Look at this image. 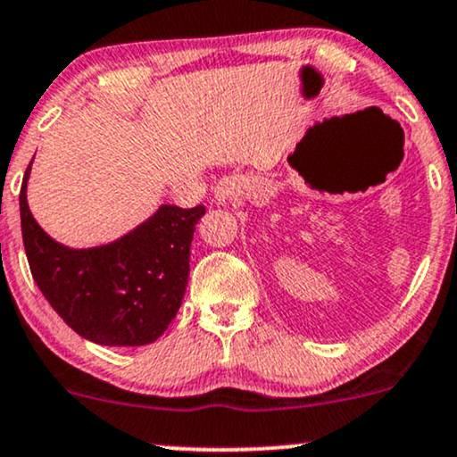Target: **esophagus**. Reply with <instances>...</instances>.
I'll return each mask as SVG.
<instances>
[{"label":"esophagus","mask_w":457,"mask_h":457,"mask_svg":"<svg viewBox=\"0 0 457 457\" xmlns=\"http://www.w3.org/2000/svg\"><path fill=\"white\" fill-rule=\"evenodd\" d=\"M240 187H243V179L240 176H223L214 187V200L217 204H228L229 200H234L240 194Z\"/></svg>","instance_id":"obj_1"}]
</instances>
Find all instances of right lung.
I'll return each mask as SVG.
<instances>
[{
	"label": "right lung",
	"mask_w": 457,
	"mask_h": 457,
	"mask_svg": "<svg viewBox=\"0 0 457 457\" xmlns=\"http://www.w3.org/2000/svg\"><path fill=\"white\" fill-rule=\"evenodd\" d=\"M21 187V229L34 281L68 326L91 343L140 347L166 332L183 302L189 249L204 206H159L114 243L70 249L37 225Z\"/></svg>",
	"instance_id": "right-lung-1"
}]
</instances>
